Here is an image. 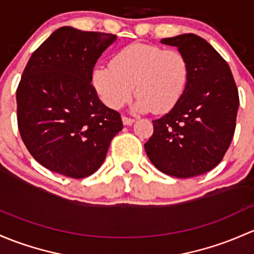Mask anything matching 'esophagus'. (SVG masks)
<instances>
[{"mask_svg": "<svg viewBox=\"0 0 254 254\" xmlns=\"http://www.w3.org/2000/svg\"><path fill=\"white\" fill-rule=\"evenodd\" d=\"M122 122H124L125 126H130V125H132L133 122H134V120H133V119H129V117L124 116V117H122Z\"/></svg>", "mask_w": 254, "mask_h": 254, "instance_id": "1", "label": "esophagus"}]
</instances>
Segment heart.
<instances>
[{
    "instance_id": "1",
    "label": "heart",
    "mask_w": 254,
    "mask_h": 254,
    "mask_svg": "<svg viewBox=\"0 0 254 254\" xmlns=\"http://www.w3.org/2000/svg\"><path fill=\"white\" fill-rule=\"evenodd\" d=\"M190 75V62L179 50L133 43L117 51L111 64L96 66L90 80L100 100L110 109H121L135 89V111L165 114L180 103Z\"/></svg>"
}]
</instances>
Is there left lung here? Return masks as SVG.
I'll list each match as a JSON object with an SVG mask.
<instances>
[{
  "label": "left lung",
  "mask_w": 254,
  "mask_h": 254,
  "mask_svg": "<svg viewBox=\"0 0 254 254\" xmlns=\"http://www.w3.org/2000/svg\"><path fill=\"white\" fill-rule=\"evenodd\" d=\"M161 43L186 55L190 82L180 103L154 120V133L144 148L156 169L188 179L223 160L236 127L239 91L227 62L203 38L182 34Z\"/></svg>",
  "instance_id": "8db88e82"
}]
</instances>
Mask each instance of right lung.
<instances>
[{
	"label": "right lung",
	"instance_id": "right-lung-1",
	"mask_svg": "<svg viewBox=\"0 0 254 254\" xmlns=\"http://www.w3.org/2000/svg\"><path fill=\"white\" fill-rule=\"evenodd\" d=\"M114 34L62 27L33 52L17 89L20 137L34 159L50 171L83 179L106 158L124 128L91 85L99 57Z\"/></svg>",
	"mask_w": 254,
	"mask_h": 254
}]
</instances>
